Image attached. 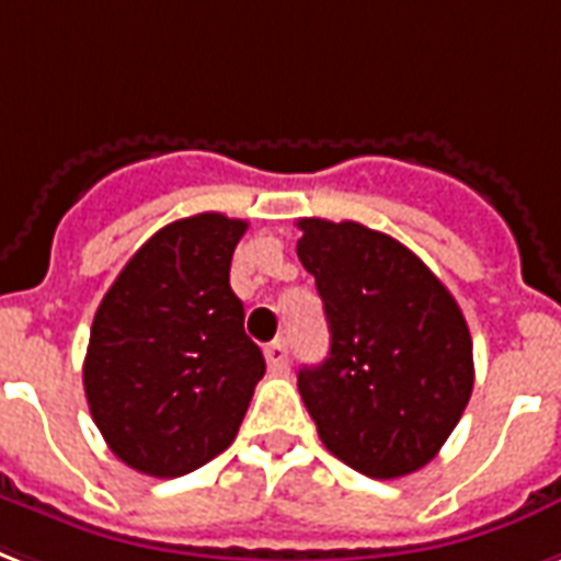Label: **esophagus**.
<instances>
[{"label":"esophagus","mask_w":561,"mask_h":561,"mask_svg":"<svg viewBox=\"0 0 561 561\" xmlns=\"http://www.w3.org/2000/svg\"><path fill=\"white\" fill-rule=\"evenodd\" d=\"M264 358H267V367H271L273 374H285L288 370V341L285 337L273 341L271 347L264 350Z\"/></svg>","instance_id":"esophagus-1"}]
</instances>
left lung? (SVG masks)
Segmentation results:
<instances>
[{
  "label": "left lung",
  "mask_w": 561,
  "mask_h": 561,
  "mask_svg": "<svg viewBox=\"0 0 561 561\" xmlns=\"http://www.w3.org/2000/svg\"><path fill=\"white\" fill-rule=\"evenodd\" d=\"M297 255L314 276L329 356L297 376L320 442L374 480L423 468L473 391V344L453 294L391 234L299 220Z\"/></svg>",
  "instance_id": "1"
}]
</instances>
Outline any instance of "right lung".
<instances>
[{"mask_svg": "<svg viewBox=\"0 0 561 561\" xmlns=\"http://www.w3.org/2000/svg\"><path fill=\"white\" fill-rule=\"evenodd\" d=\"M247 220L205 211L158 229L102 297L84 397L111 453L149 477H182L238 435L262 350L229 285Z\"/></svg>", "mask_w": 561, "mask_h": 561, "instance_id": "1", "label": "right lung"}]
</instances>
